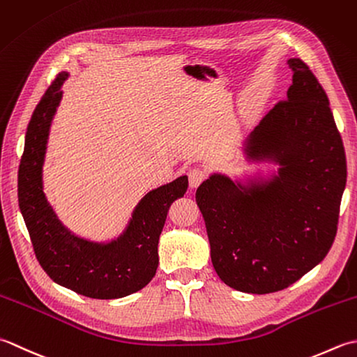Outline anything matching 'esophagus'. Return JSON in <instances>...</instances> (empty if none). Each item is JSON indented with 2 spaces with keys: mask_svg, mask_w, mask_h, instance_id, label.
Wrapping results in <instances>:
<instances>
[{
  "mask_svg": "<svg viewBox=\"0 0 357 357\" xmlns=\"http://www.w3.org/2000/svg\"><path fill=\"white\" fill-rule=\"evenodd\" d=\"M188 178H189V186L191 188H197L203 180L206 178V171L202 168H192L188 172Z\"/></svg>",
  "mask_w": 357,
  "mask_h": 357,
  "instance_id": "obj_1",
  "label": "esophagus"
}]
</instances>
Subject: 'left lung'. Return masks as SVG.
<instances>
[{
  "instance_id": "8db88e82",
  "label": "left lung",
  "mask_w": 357,
  "mask_h": 357,
  "mask_svg": "<svg viewBox=\"0 0 357 357\" xmlns=\"http://www.w3.org/2000/svg\"><path fill=\"white\" fill-rule=\"evenodd\" d=\"M293 84L246 138V157L278 174L242 185L213 174L197 188L211 260L222 282L251 294L288 288L328 254L347 183L344 143L330 101L299 58Z\"/></svg>"
}]
</instances>
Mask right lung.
I'll return each instance as SVG.
<instances>
[{
  "label": "right lung",
  "mask_w": 357,
  "mask_h": 357,
  "mask_svg": "<svg viewBox=\"0 0 357 357\" xmlns=\"http://www.w3.org/2000/svg\"><path fill=\"white\" fill-rule=\"evenodd\" d=\"M66 72L58 74L29 121L18 168V203L35 256L50 279L92 299H120L144 288L158 266V238L188 177L152 189L138 203L125 232L109 243L79 238L63 227L43 192V163L50 121L61 100Z\"/></svg>",
  "instance_id": "1"
}]
</instances>
